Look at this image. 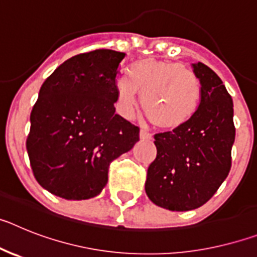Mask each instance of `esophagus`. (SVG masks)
I'll return each instance as SVG.
<instances>
[{"mask_svg": "<svg viewBox=\"0 0 257 257\" xmlns=\"http://www.w3.org/2000/svg\"><path fill=\"white\" fill-rule=\"evenodd\" d=\"M140 139H142V140H152V139H153V135H152V134H149L148 131L142 130V131H140Z\"/></svg>", "mask_w": 257, "mask_h": 257, "instance_id": "1", "label": "esophagus"}]
</instances>
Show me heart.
<instances>
[{
	"mask_svg": "<svg viewBox=\"0 0 257 257\" xmlns=\"http://www.w3.org/2000/svg\"><path fill=\"white\" fill-rule=\"evenodd\" d=\"M115 91L118 110L123 117H133L138 94L143 96V110L154 126L176 130L198 110L202 83L192 68L148 58L130 65L127 79H118Z\"/></svg>",
	"mask_w": 257,
	"mask_h": 257,
	"instance_id": "b5f03b06",
	"label": "heart"
}]
</instances>
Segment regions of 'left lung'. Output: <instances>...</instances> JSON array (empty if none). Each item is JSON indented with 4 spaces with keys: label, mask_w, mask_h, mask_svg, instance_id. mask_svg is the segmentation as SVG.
<instances>
[{
    "label": "left lung",
    "mask_w": 257,
    "mask_h": 257,
    "mask_svg": "<svg viewBox=\"0 0 257 257\" xmlns=\"http://www.w3.org/2000/svg\"><path fill=\"white\" fill-rule=\"evenodd\" d=\"M192 67L202 83L198 110L187 124L154 135L157 157L145 181L149 199L170 211L205 205L231 166L235 138L231 96L211 68L199 61Z\"/></svg>",
    "instance_id": "obj_1"
}]
</instances>
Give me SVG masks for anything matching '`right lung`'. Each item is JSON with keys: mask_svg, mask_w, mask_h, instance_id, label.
<instances>
[{"mask_svg": "<svg viewBox=\"0 0 257 257\" xmlns=\"http://www.w3.org/2000/svg\"><path fill=\"white\" fill-rule=\"evenodd\" d=\"M124 56L105 49L79 54L41 86L27 152L36 180L52 194L70 201L100 194L110 162L139 142V127L115 114Z\"/></svg>", "mask_w": 257, "mask_h": 257, "instance_id": "right-lung-1", "label": "right lung"}]
</instances>
